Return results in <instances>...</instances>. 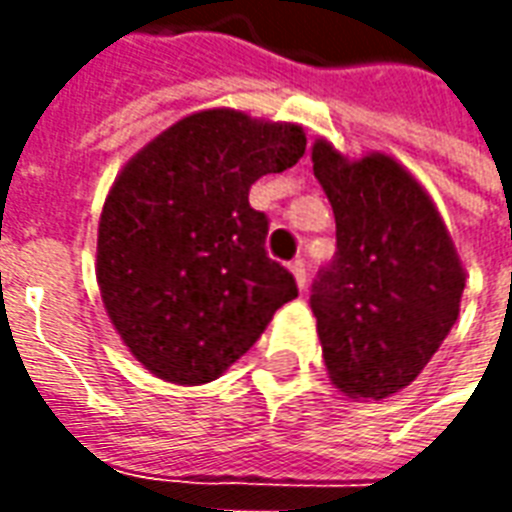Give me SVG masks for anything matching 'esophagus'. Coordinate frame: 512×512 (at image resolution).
Masks as SVG:
<instances>
[{
	"label": "esophagus",
	"mask_w": 512,
	"mask_h": 512,
	"mask_svg": "<svg viewBox=\"0 0 512 512\" xmlns=\"http://www.w3.org/2000/svg\"><path fill=\"white\" fill-rule=\"evenodd\" d=\"M290 274L296 279L299 290L307 288V266H304V260H293V263H290Z\"/></svg>",
	"instance_id": "obj_1"
}]
</instances>
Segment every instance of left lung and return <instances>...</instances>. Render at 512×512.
<instances>
[{"label": "left lung", "mask_w": 512, "mask_h": 512, "mask_svg": "<svg viewBox=\"0 0 512 512\" xmlns=\"http://www.w3.org/2000/svg\"><path fill=\"white\" fill-rule=\"evenodd\" d=\"M337 255L312 288L323 362L348 397L384 400L425 370L461 312L466 268L436 202L395 156L315 139Z\"/></svg>", "instance_id": "obj_1"}]
</instances>
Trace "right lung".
<instances>
[{"label": "right lung", "mask_w": 512, "mask_h": 512, "mask_svg": "<svg viewBox=\"0 0 512 512\" xmlns=\"http://www.w3.org/2000/svg\"><path fill=\"white\" fill-rule=\"evenodd\" d=\"M307 147L299 123L202 109L128 158L98 219L95 277L131 356L169 384H208L299 296L266 255L268 219L249 205L257 178Z\"/></svg>", "instance_id": "add662e5"}]
</instances>
